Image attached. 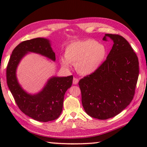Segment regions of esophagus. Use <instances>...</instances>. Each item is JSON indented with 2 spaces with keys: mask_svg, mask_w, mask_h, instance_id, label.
Returning a JSON list of instances; mask_svg holds the SVG:
<instances>
[{
  "mask_svg": "<svg viewBox=\"0 0 147 147\" xmlns=\"http://www.w3.org/2000/svg\"><path fill=\"white\" fill-rule=\"evenodd\" d=\"M78 82H79V80L77 78H74L73 79V84L74 85H76V84H78Z\"/></svg>",
  "mask_w": 147,
  "mask_h": 147,
  "instance_id": "34e87169",
  "label": "esophagus"
}]
</instances>
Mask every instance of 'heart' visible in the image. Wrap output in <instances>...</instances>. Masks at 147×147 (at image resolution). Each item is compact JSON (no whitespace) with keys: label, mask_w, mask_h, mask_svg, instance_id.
Returning <instances> with one entry per match:
<instances>
[{"label":"heart","mask_w":147,"mask_h":147,"mask_svg":"<svg viewBox=\"0 0 147 147\" xmlns=\"http://www.w3.org/2000/svg\"><path fill=\"white\" fill-rule=\"evenodd\" d=\"M107 48L96 40L88 39L72 42L66 47L65 59H61L63 67H69V63L76 65L78 73L89 75L97 71L105 60Z\"/></svg>","instance_id":"b5f03b06"}]
</instances>
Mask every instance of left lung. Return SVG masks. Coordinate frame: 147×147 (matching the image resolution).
Wrapping results in <instances>:
<instances>
[{
    "label": "left lung",
    "mask_w": 147,
    "mask_h": 147,
    "mask_svg": "<svg viewBox=\"0 0 147 147\" xmlns=\"http://www.w3.org/2000/svg\"><path fill=\"white\" fill-rule=\"evenodd\" d=\"M113 46L97 71L80 80L82 103L88 115L106 120L120 113L133 99L139 74L138 59L129 43L116 34H106Z\"/></svg>",
    "instance_id": "left-lung-1"
}]
</instances>
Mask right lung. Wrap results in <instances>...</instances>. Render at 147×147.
Returning <instances> with one entry per match:
<instances>
[{
    "mask_svg": "<svg viewBox=\"0 0 147 147\" xmlns=\"http://www.w3.org/2000/svg\"><path fill=\"white\" fill-rule=\"evenodd\" d=\"M33 52L55 61V54L49 40L44 38L21 42L12 53L7 67V82L19 109L26 115L39 122L52 121L59 117L63 109L64 95L72 85L73 76L52 77L41 92L37 94H28L18 82L16 70L24 56Z\"/></svg>",
    "mask_w": 147,
    "mask_h": 147,
    "instance_id": "obj_1",
    "label": "right lung"
}]
</instances>
